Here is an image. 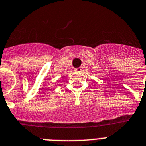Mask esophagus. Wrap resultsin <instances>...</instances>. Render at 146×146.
Listing matches in <instances>:
<instances>
[{"label":"esophagus","instance_id":"1","mask_svg":"<svg viewBox=\"0 0 146 146\" xmlns=\"http://www.w3.org/2000/svg\"><path fill=\"white\" fill-rule=\"evenodd\" d=\"M75 71L81 72V68H76V69H75Z\"/></svg>","mask_w":146,"mask_h":146}]
</instances>
